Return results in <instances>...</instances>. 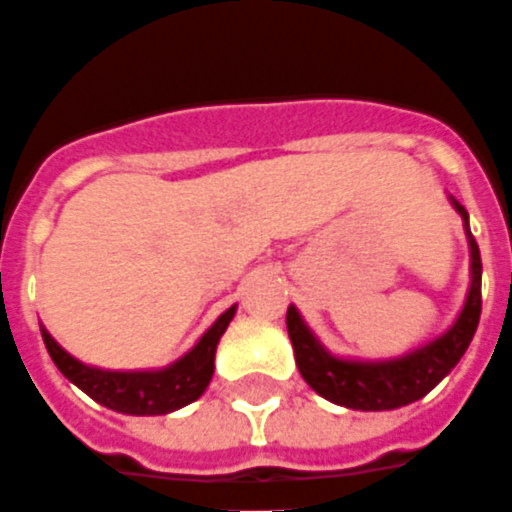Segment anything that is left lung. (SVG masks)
Wrapping results in <instances>:
<instances>
[{
  "label": "left lung",
  "mask_w": 512,
  "mask_h": 512,
  "mask_svg": "<svg viewBox=\"0 0 512 512\" xmlns=\"http://www.w3.org/2000/svg\"><path fill=\"white\" fill-rule=\"evenodd\" d=\"M455 211L463 216L466 235H469L472 288H469L458 321L452 323L450 332L441 334L439 340L422 345L400 359H389V362H348V359H337L329 354L304 326L296 307H288L285 321H288L296 365H299L301 378L318 395L332 400L337 406L356 408V411H389V408L408 406V403L428 395L430 389L461 362V356L466 354V348L477 332L480 310H483V293H480L483 263H480L477 241L469 230V213L461 202H455Z\"/></svg>",
  "instance_id": "left-lung-1"
}]
</instances>
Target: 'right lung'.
Returning a JSON list of instances; mask_svg holds the SVG:
<instances>
[{"instance_id": "1", "label": "right lung", "mask_w": 512, "mask_h": 512, "mask_svg": "<svg viewBox=\"0 0 512 512\" xmlns=\"http://www.w3.org/2000/svg\"><path fill=\"white\" fill-rule=\"evenodd\" d=\"M233 315L235 307L222 312L219 321L202 334L200 343L194 345L189 354L178 359L175 365L153 370V373H112V370L87 367L71 354H65L46 329H40V334L54 365L60 367L62 376L79 386L84 395H90L95 403L120 414L153 417V414H169L175 408L189 406L191 400H197L205 392L213 376L216 345L227 323L233 321Z\"/></svg>"}]
</instances>
